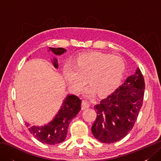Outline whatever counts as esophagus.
Returning <instances> with one entry per match:
<instances>
[{"mask_svg":"<svg viewBox=\"0 0 161 161\" xmlns=\"http://www.w3.org/2000/svg\"><path fill=\"white\" fill-rule=\"evenodd\" d=\"M89 107V103L86 101H82V103H81V109H86Z\"/></svg>","mask_w":161,"mask_h":161,"instance_id":"1","label":"esophagus"}]
</instances>
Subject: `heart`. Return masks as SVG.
<instances>
[{
  "label": "heart",
  "mask_w": 161,
  "mask_h": 161,
  "mask_svg": "<svg viewBox=\"0 0 161 161\" xmlns=\"http://www.w3.org/2000/svg\"><path fill=\"white\" fill-rule=\"evenodd\" d=\"M124 69V61L120 57L90 53L79 56L73 68H65V75L74 90L81 91L88 80L91 86L87 92L88 95H93L96 91L100 95H105L119 86Z\"/></svg>",
  "instance_id": "obj_1"
}]
</instances>
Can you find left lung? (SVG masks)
I'll return each mask as SVG.
<instances>
[{
    "label": "left lung",
    "mask_w": 161,
    "mask_h": 161,
    "mask_svg": "<svg viewBox=\"0 0 161 161\" xmlns=\"http://www.w3.org/2000/svg\"><path fill=\"white\" fill-rule=\"evenodd\" d=\"M145 88L144 77L138 68L134 75L95 106L97 117L91 131L95 138L110 144L128 134L142 106Z\"/></svg>",
    "instance_id": "8db88e82"
}]
</instances>
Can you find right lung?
<instances>
[{
	"label": "right lung",
	"mask_w": 161,
	"mask_h": 161,
	"mask_svg": "<svg viewBox=\"0 0 161 161\" xmlns=\"http://www.w3.org/2000/svg\"><path fill=\"white\" fill-rule=\"evenodd\" d=\"M52 52L60 54L66 52L63 47H50ZM54 66L58 67L57 60L54 59ZM81 100L77 95H68L58 114L52 122L43 126H29L28 130L37 141L47 145H56L64 141L71 119L81 110ZM29 125H28V126Z\"/></svg>",
	"instance_id": "add662e5"
}]
</instances>
